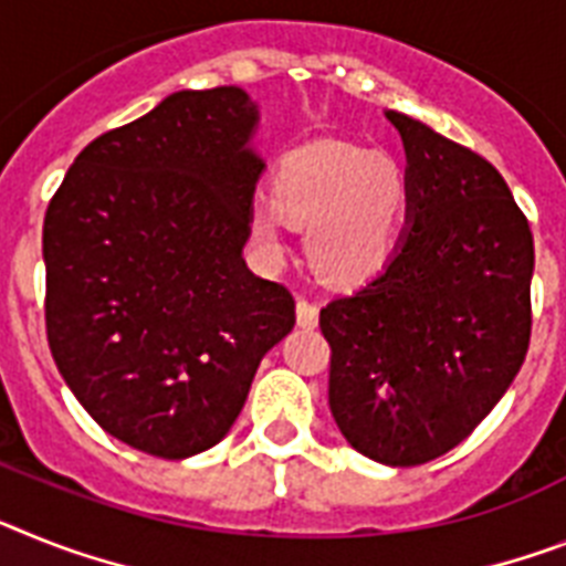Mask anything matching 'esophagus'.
Masks as SVG:
<instances>
[{
  "instance_id": "obj_1",
  "label": "esophagus",
  "mask_w": 566,
  "mask_h": 566,
  "mask_svg": "<svg viewBox=\"0 0 566 566\" xmlns=\"http://www.w3.org/2000/svg\"><path fill=\"white\" fill-rule=\"evenodd\" d=\"M296 322H298V327H316L319 325V307L313 305V302H307V298H298Z\"/></svg>"
}]
</instances>
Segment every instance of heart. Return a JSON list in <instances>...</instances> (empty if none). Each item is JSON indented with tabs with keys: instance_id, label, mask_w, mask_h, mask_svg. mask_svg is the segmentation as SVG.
Here are the masks:
<instances>
[{
	"instance_id": "b5f03b06",
	"label": "heart",
	"mask_w": 566,
	"mask_h": 566,
	"mask_svg": "<svg viewBox=\"0 0 566 566\" xmlns=\"http://www.w3.org/2000/svg\"><path fill=\"white\" fill-rule=\"evenodd\" d=\"M408 201V175L394 158L348 144H313L279 164L273 210L255 207L250 235L268 259H279L282 221L305 230L313 273L331 287H359L391 259Z\"/></svg>"
}]
</instances>
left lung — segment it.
<instances>
[{
	"label": "left lung",
	"instance_id": "obj_1",
	"mask_svg": "<svg viewBox=\"0 0 566 566\" xmlns=\"http://www.w3.org/2000/svg\"><path fill=\"white\" fill-rule=\"evenodd\" d=\"M386 117L406 149V230L382 273L322 307L319 327L345 440L420 467L463 443L521 371L535 250L495 166L408 114Z\"/></svg>",
	"mask_w": 566,
	"mask_h": 566
}]
</instances>
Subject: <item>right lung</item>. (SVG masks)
<instances>
[{"instance_id":"right-lung-1","label":"right lung","mask_w":566,"mask_h":566,"mask_svg":"<svg viewBox=\"0 0 566 566\" xmlns=\"http://www.w3.org/2000/svg\"><path fill=\"white\" fill-rule=\"evenodd\" d=\"M239 85L175 92L80 151L42 227L54 363L99 429L184 460L232 429L296 302L241 255L264 160Z\"/></svg>"}]
</instances>
